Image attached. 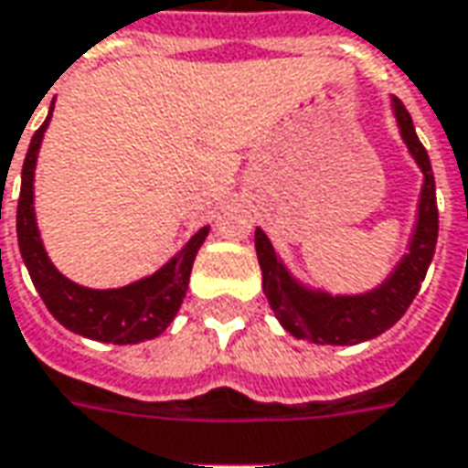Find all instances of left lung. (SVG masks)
Returning <instances> with one entry per match:
<instances>
[{"instance_id": "1", "label": "left lung", "mask_w": 468, "mask_h": 468, "mask_svg": "<svg viewBox=\"0 0 468 468\" xmlns=\"http://www.w3.org/2000/svg\"><path fill=\"white\" fill-rule=\"evenodd\" d=\"M390 111L398 123L408 154L423 175L416 205V223L410 230L408 248L393 271L362 293H329L326 289L303 283L293 276L283 258L276 253L268 235L256 228V253L263 273V291L281 326L296 339L314 345H359L380 336L400 319L416 299L426 271L436 253L439 240V207H436V182L423 144L418 142L416 126L405 111L400 98L390 96Z\"/></svg>"}]
</instances>
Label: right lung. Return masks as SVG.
<instances>
[{
	"mask_svg": "<svg viewBox=\"0 0 468 468\" xmlns=\"http://www.w3.org/2000/svg\"><path fill=\"white\" fill-rule=\"evenodd\" d=\"M52 106L48 119L29 142L22 165V189L17 205V240L29 279L48 306V312L75 335L109 342V345H139L154 339L172 324L179 306L187 296L192 263L210 233V225L200 228L179 248L165 266L154 273L132 281L119 289H88L60 273L42 245L40 228L35 218V166L42 139L50 126Z\"/></svg>",
	"mask_w": 468,
	"mask_h": 468,
	"instance_id": "1",
	"label": "right lung"
}]
</instances>
